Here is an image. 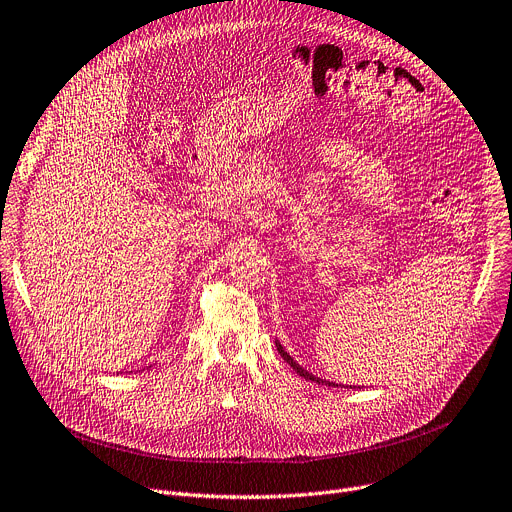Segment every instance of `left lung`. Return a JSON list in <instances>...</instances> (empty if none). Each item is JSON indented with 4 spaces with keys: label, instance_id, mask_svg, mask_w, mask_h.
Returning <instances> with one entry per match:
<instances>
[{
    "label": "left lung",
    "instance_id": "1",
    "mask_svg": "<svg viewBox=\"0 0 512 512\" xmlns=\"http://www.w3.org/2000/svg\"><path fill=\"white\" fill-rule=\"evenodd\" d=\"M275 347H277V351H280V355L284 357V361L290 363V367L296 371V374H298L300 378H304V380H308V382H314V384H318V386H329V388H351V390L357 388V386H343V384H335V382H329V380H320V378H316L314 374H310V371H306L300 363H296V359L282 347L280 341H275ZM359 388H361V386H359Z\"/></svg>",
    "mask_w": 512,
    "mask_h": 512
}]
</instances>
